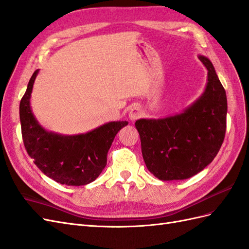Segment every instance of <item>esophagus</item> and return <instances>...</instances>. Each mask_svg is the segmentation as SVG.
Listing matches in <instances>:
<instances>
[{"instance_id": "1", "label": "esophagus", "mask_w": 249, "mask_h": 249, "mask_svg": "<svg viewBox=\"0 0 249 249\" xmlns=\"http://www.w3.org/2000/svg\"><path fill=\"white\" fill-rule=\"evenodd\" d=\"M142 114H143V110H142L141 106L136 105V106H133L129 111V119H130V121H132V122H133V121H136L137 119L141 117Z\"/></svg>"}]
</instances>
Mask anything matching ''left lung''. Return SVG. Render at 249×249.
Listing matches in <instances>:
<instances>
[{"instance_id":"8db88e82","label":"left lung","mask_w":249,"mask_h":249,"mask_svg":"<svg viewBox=\"0 0 249 249\" xmlns=\"http://www.w3.org/2000/svg\"><path fill=\"white\" fill-rule=\"evenodd\" d=\"M197 58L207 68L203 93L181 112L160 119H140L146 167L159 180H185L199 174L218 155L226 131L227 99L213 63Z\"/></svg>"}]
</instances>
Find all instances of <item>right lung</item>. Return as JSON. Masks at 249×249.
Listing matches in <instances>:
<instances>
[{
	"mask_svg": "<svg viewBox=\"0 0 249 249\" xmlns=\"http://www.w3.org/2000/svg\"><path fill=\"white\" fill-rule=\"evenodd\" d=\"M39 71L36 69L30 78L20 103L25 148L36 166L50 179L68 186L86 185L103 171L114 137L128 122H108L90 131L71 136L45 129L35 117L30 105Z\"/></svg>",
	"mask_w": 249,
	"mask_h": 249,
	"instance_id": "add662e5",
	"label": "right lung"
}]
</instances>
